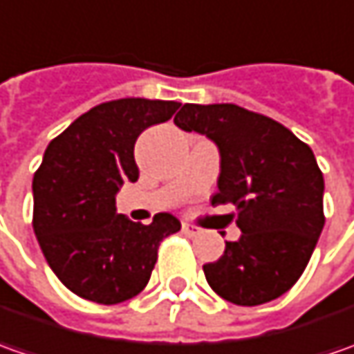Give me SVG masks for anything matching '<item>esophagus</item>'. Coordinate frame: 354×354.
I'll return each mask as SVG.
<instances>
[{
    "label": "esophagus",
    "instance_id": "1",
    "mask_svg": "<svg viewBox=\"0 0 354 354\" xmlns=\"http://www.w3.org/2000/svg\"><path fill=\"white\" fill-rule=\"evenodd\" d=\"M181 230H183V234H187V236H197V234H198L197 226L189 225V223H183V226H181Z\"/></svg>",
    "mask_w": 354,
    "mask_h": 354
}]
</instances>
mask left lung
I'll use <instances>...</instances> for the list:
<instances>
[{"instance_id":"1","label":"left lung","mask_w":354,"mask_h":354,"mask_svg":"<svg viewBox=\"0 0 354 354\" xmlns=\"http://www.w3.org/2000/svg\"><path fill=\"white\" fill-rule=\"evenodd\" d=\"M173 122L216 143L221 175L212 205L232 203L242 230L216 262L203 266L209 286L236 306L283 295L304 274L325 225V183L311 147L236 104H185Z\"/></svg>"}]
</instances>
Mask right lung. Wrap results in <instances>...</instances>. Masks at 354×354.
I'll return each instance as SVG.
<instances>
[{
  "label": "right lung",
  "mask_w": 354,
  "mask_h": 354,
  "mask_svg": "<svg viewBox=\"0 0 354 354\" xmlns=\"http://www.w3.org/2000/svg\"><path fill=\"white\" fill-rule=\"evenodd\" d=\"M181 104L122 98L94 106L48 143L33 177V230L55 276L76 295L114 306L142 292L159 242L181 223L159 212L140 225L116 212V193L138 181L133 145Z\"/></svg>",
  "instance_id": "right-lung-1"
}]
</instances>
